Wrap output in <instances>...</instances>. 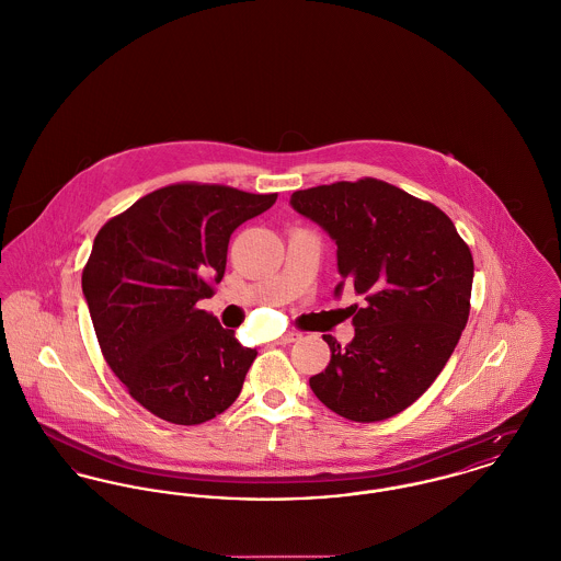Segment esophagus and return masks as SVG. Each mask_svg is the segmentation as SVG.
I'll return each instance as SVG.
<instances>
[{
    "label": "esophagus",
    "mask_w": 561,
    "mask_h": 561,
    "mask_svg": "<svg viewBox=\"0 0 561 561\" xmlns=\"http://www.w3.org/2000/svg\"><path fill=\"white\" fill-rule=\"evenodd\" d=\"M302 334L300 332H297V330H288V332H284L282 336H279V343L282 345H288V343H295V341H298Z\"/></svg>",
    "instance_id": "34e87169"
}]
</instances>
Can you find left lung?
I'll list each match as a JSON object with an SVG mask.
<instances>
[{
  "mask_svg": "<svg viewBox=\"0 0 561 561\" xmlns=\"http://www.w3.org/2000/svg\"><path fill=\"white\" fill-rule=\"evenodd\" d=\"M290 203L334 239L339 273L364 298L347 307L354 341L324 336L330 363L309 386L345 420H388L428 390L460 341L470 248L436 205L375 178L297 191Z\"/></svg>",
  "mask_w": 561,
  "mask_h": 561,
  "instance_id": "obj_1",
  "label": "left lung"
}]
</instances>
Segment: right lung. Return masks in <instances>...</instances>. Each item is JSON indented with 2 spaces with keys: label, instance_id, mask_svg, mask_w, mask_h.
<instances>
[{
  "label": "right lung",
  "instance_id": "obj_1",
  "mask_svg": "<svg viewBox=\"0 0 561 561\" xmlns=\"http://www.w3.org/2000/svg\"><path fill=\"white\" fill-rule=\"evenodd\" d=\"M277 195L171 184L107 220L82 271L101 354L152 415L195 426L227 411L256 350L198 309L227 268L232 231Z\"/></svg>",
  "mask_w": 561,
  "mask_h": 561
}]
</instances>
